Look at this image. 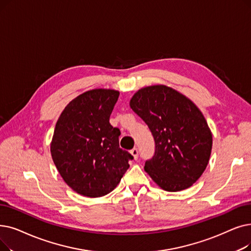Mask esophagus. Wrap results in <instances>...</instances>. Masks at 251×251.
Instances as JSON below:
<instances>
[{"mask_svg":"<svg viewBox=\"0 0 251 251\" xmlns=\"http://www.w3.org/2000/svg\"><path fill=\"white\" fill-rule=\"evenodd\" d=\"M138 149H136V148H134V149H132L131 151H130V154H131L133 157H134V159H137L138 158Z\"/></svg>","mask_w":251,"mask_h":251,"instance_id":"obj_1","label":"esophagus"}]
</instances>
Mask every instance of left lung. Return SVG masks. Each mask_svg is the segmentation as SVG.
Here are the masks:
<instances>
[{"mask_svg":"<svg viewBox=\"0 0 251 251\" xmlns=\"http://www.w3.org/2000/svg\"><path fill=\"white\" fill-rule=\"evenodd\" d=\"M130 106L148 125L155 141L146 172L165 191L190 188L208 164L212 148V134L199 108L164 85L138 90Z\"/></svg>","mask_w":251,"mask_h":251,"instance_id":"8db88e82","label":"left lung"}]
</instances>
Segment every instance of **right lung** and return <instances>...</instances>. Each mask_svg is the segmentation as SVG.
<instances>
[{"label":"right lung","mask_w":251,"mask_h":251,"mask_svg":"<svg viewBox=\"0 0 251 251\" xmlns=\"http://www.w3.org/2000/svg\"><path fill=\"white\" fill-rule=\"evenodd\" d=\"M119 92L87 91L61 113L51 143L54 164L75 192L87 197L111 193L133 156L119 146L120 129L110 124Z\"/></svg>","instance_id":"right-lung-1"}]
</instances>
